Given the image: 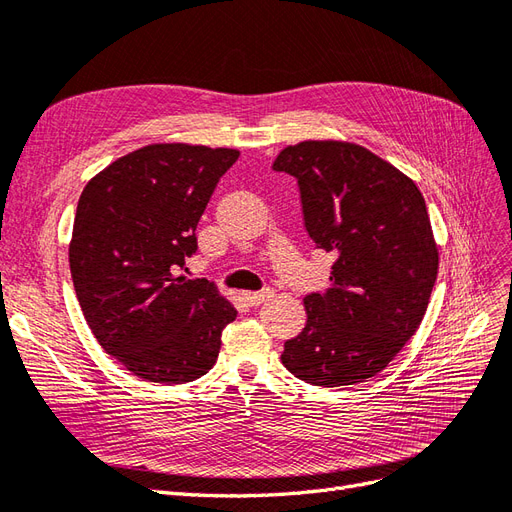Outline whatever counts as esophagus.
<instances>
[{
  "label": "esophagus",
  "mask_w": 512,
  "mask_h": 512,
  "mask_svg": "<svg viewBox=\"0 0 512 512\" xmlns=\"http://www.w3.org/2000/svg\"><path fill=\"white\" fill-rule=\"evenodd\" d=\"M270 296H272V289H264V291H244L242 300H244L248 306H257V304H261V302H266Z\"/></svg>",
  "instance_id": "1"
}]
</instances>
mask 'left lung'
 <instances>
[{
  "mask_svg": "<svg viewBox=\"0 0 512 512\" xmlns=\"http://www.w3.org/2000/svg\"><path fill=\"white\" fill-rule=\"evenodd\" d=\"M300 184L304 225L337 255L332 287L304 298L281 360L302 382L354 386L388 367L427 313L440 253L412 178L358 143L300 141L276 156Z\"/></svg>",
  "mask_w": 512,
  "mask_h": 512,
  "instance_id": "1",
  "label": "left lung"
}]
</instances>
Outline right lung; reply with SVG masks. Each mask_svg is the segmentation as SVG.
Returning <instances> with one entry per match:
<instances>
[{
    "label": "right lung",
    "mask_w": 512,
    "mask_h": 512,
    "mask_svg": "<svg viewBox=\"0 0 512 512\" xmlns=\"http://www.w3.org/2000/svg\"><path fill=\"white\" fill-rule=\"evenodd\" d=\"M238 150L150 143L85 184L68 246L87 326L109 356L156 384L206 375L238 311L203 279L178 274Z\"/></svg>",
    "instance_id": "obj_1"
}]
</instances>
